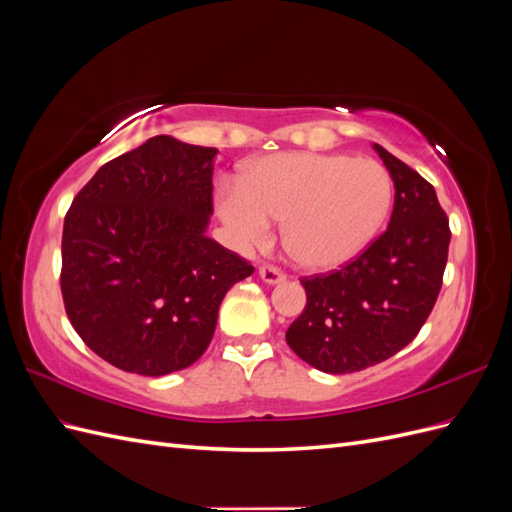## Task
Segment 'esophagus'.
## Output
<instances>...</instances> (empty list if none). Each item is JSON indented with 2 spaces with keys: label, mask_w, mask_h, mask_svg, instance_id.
<instances>
[{
  "label": "esophagus",
  "mask_w": 512,
  "mask_h": 512,
  "mask_svg": "<svg viewBox=\"0 0 512 512\" xmlns=\"http://www.w3.org/2000/svg\"><path fill=\"white\" fill-rule=\"evenodd\" d=\"M258 275H260V280L265 282V284H280V282L286 280V275L280 269L269 267V265H262L258 269Z\"/></svg>",
  "instance_id": "1"
}]
</instances>
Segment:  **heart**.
I'll use <instances>...</instances> for the list:
<instances>
[{
	"label": "heart",
	"instance_id": "heart-1",
	"mask_svg": "<svg viewBox=\"0 0 512 512\" xmlns=\"http://www.w3.org/2000/svg\"><path fill=\"white\" fill-rule=\"evenodd\" d=\"M218 213L239 247L271 237L284 220V247L305 269H335L359 256L393 205V181L374 160L346 153L292 151L243 168L239 185H222Z\"/></svg>",
	"mask_w": 512,
	"mask_h": 512
}]
</instances>
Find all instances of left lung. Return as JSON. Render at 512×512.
<instances>
[{
    "label": "left lung",
    "mask_w": 512,
    "mask_h": 512,
    "mask_svg": "<svg viewBox=\"0 0 512 512\" xmlns=\"http://www.w3.org/2000/svg\"><path fill=\"white\" fill-rule=\"evenodd\" d=\"M395 183L389 228L346 267L303 277V314L288 346L324 374L391 359L421 331L442 288L451 230L429 181L374 143Z\"/></svg>",
    "instance_id": "1"
}]
</instances>
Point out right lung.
<instances>
[{"mask_svg":"<svg viewBox=\"0 0 512 512\" xmlns=\"http://www.w3.org/2000/svg\"><path fill=\"white\" fill-rule=\"evenodd\" d=\"M218 149L153 136L76 194L61 237L74 331L106 363L166 376L207 350L220 303L254 273L207 237Z\"/></svg>","mask_w":512,"mask_h":512,"instance_id":"right-lung-1","label":"right lung"}]
</instances>
